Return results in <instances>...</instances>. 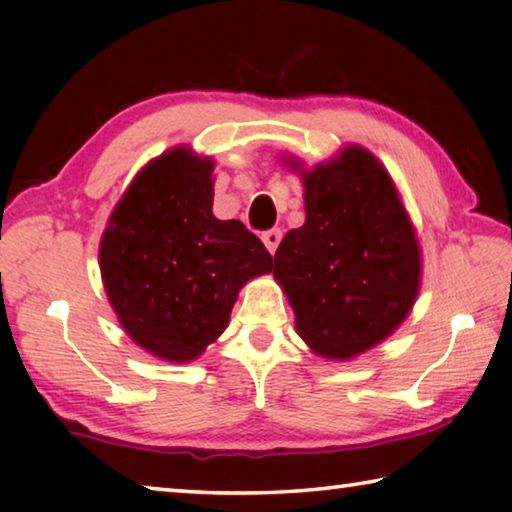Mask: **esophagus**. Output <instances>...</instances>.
I'll list each match as a JSON object with an SVG mask.
<instances>
[{"label": "esophagus", "instance_id": "1", "mask_svg": "<svg viewBox=\"0 0 512 512\" xmlns=\"http://www.w3.org/2000/svg\"><path fill=\"white\" fill-rule=\"evenodd\" d=\"M280 239H282V230L280 228H273V230H268V232H264V235H262L264 246H266V250L271 255L275 253L277 246H280Z\"/></svg>", "mask_w": 512, "mask_h": 512}]
</instances>
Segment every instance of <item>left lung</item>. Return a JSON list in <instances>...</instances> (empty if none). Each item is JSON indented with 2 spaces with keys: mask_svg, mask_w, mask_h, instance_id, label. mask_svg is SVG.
I'll return each instance as SVG.
<instances>
[{
  "mask_svg": "<svg viewBox=\"0 0 512 512\" xmlns=\"http://www.w3.org/2000/svg\"><path fill=\"white\" fill-rule=\"evenodd\" d=\"M305 225L277 246L273 277L296 314V332L323 359L348 361L386 341L418 300L422 250L413 221L375 155L348 144L311 169Z\"/></svg>",
  "mask_w": 512,
  "mask_h": 512,
  "instance_id": "obj_1",
  "label": "left lung"
}]
</instances>
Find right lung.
Instances as JSON below:
<instances>
[{"label":"right lung","instance_id":"right-lung-1","mask_svg":"<svg viewBox=\"0 0 512 512\" xmlns=\"http://www.w3.org/2000/svg\"><path fill=\"white\" fill-rule=\"evenodd\" d=\"M214 162L192 146L153 158L112 210L99 244L110 307L153 357L189 363L228 327L239 289L273 257L241 221L212 214Z\"/></svg>","mask_w":512,"mask_h":512}]
</instances>
